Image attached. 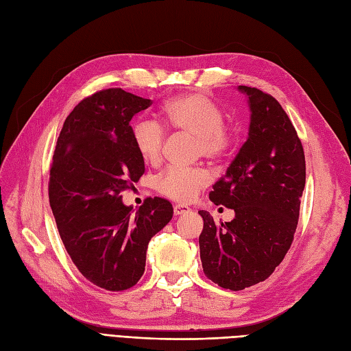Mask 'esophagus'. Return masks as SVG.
<instances>
[{
  "label": "esophagus",
  "mask_w": 351,
  "mask_h": 351,
  "mask_svg": "<svg viewBox=\"0 0 351 351\" xmlns=\"http://www.w3.org/2000/svg\"><path fill=\"white\" fill-rule=\"evenodd\" d=\"M189 211H191V208H189L187 205H182V204L174 205V214L176 215H182V214H186Z\"/></svg>",
  "instance_id": "1"
}]
</instances>
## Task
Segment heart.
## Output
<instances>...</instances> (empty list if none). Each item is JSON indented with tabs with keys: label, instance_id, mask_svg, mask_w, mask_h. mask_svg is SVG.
Masks as SVG:
<instances>
[{
	"label": "heart",
	"instance_id": "heart-1",
	"mask_svg": "<svg viewBox=\"0 0 351 351\" xmlns=\"http://www.w3.org/2000/svg\"><path fill=\"white\" fill-rule=\"evenodd\" d=\"M162 124L174 132L196 138L197 152L205 158H220L230 145V134L224 128L223 110L205 94L191 93L169 99L164 108ZM132 141L146 162L155 164L162 155L165 131L156 121L140 118L132 125ZM210 182L201 168H167L155 180L156 191L178 202H187Z\"/></svg>",
	"mask_w": 351,
	"mask_h": 351
}]
</instances>
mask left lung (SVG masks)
Here are the masks:
<instances>
[{
  "label": "left lung",
  "instance_id": "1",
  "mask_svg": "<svg viewBox=\"0 0 351 351\" xmlns=\"http://www.w3.org/2000/svg\"><path fill=\"white\" fill-rule=\"evenodd\" d=\"M238 90L248 97V138L210 193L215 205L232 208L234 219L215 224L210 213L199 211L204 273L230 291L266 280L285 258L306 184L304 150L287 112L267 93Z\"/></svg>",
  "mask_w": 351,
  "mask_h": 351
}]
</instances>
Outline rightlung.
<instances>
[{
  "label": "right lung",
  "mask_w": 351,
  "mask_h": 351,
  "mask_svg": "<svg viewBox=\"0 0 351 351\" xmlns=\"http://www.w3.org/2000/svg\"><path fill=\"white\" fill-rule=\"evenodd\" d=\"M150 105L122 88L93 94L66 118L54 150L49 199L62 242L82 276L108 291L136 285L149 241L173 219L162 197L136 213L122 204L145 173L130 121Z\"/></svg>",
  "instance_id": "obj_1"
}]
</instances>
